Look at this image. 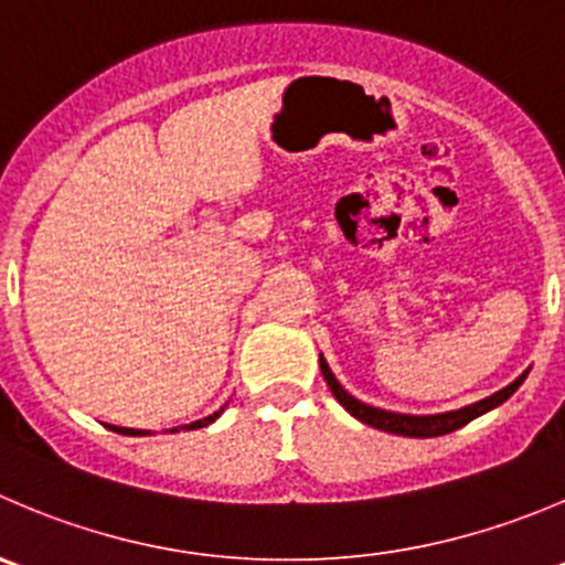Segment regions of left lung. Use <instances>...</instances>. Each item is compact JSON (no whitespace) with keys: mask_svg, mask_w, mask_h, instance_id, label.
<instances>
[{"mask_svg":"<svg viewBox=\"0 0 565 565\" xmlns=\"http://www.w3.org/2000/svg\"><path fill=\"white\" fill-rule=\"evenodd\" d=\"M320 370H322V377H326L328 388H331V394L339 399V405H342L350 416H355V419L370 425V428L386 430V434H394V436H408V439H434V436H445V434H452V430L463 428V425H469L472 419H478V416L489 414V411H494L497 405L505 403V399L522 386L524 377H527L530 372L524 370L522 375H519L513 383H508L505 388H500V392H494L491 397L478 399V403L472 405H463V408L445 411V414H397V411L375 408V405H366L361 403L359 397H353V394L337 381V375L331 372L328 361L322 359V353H320Z\"/></svg>","mask_w":565,"mask_h":565,"instance_id":"8db88e82","label":"left lung"}]
</instances>
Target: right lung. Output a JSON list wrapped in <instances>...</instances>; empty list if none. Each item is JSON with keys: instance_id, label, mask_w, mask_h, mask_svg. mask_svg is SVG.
Listing matches in <instances>:
<instances>
[{"instance_id": "1", "label": "right lung", "mask_w": 565, "mask_h": 565, "mask_svg": "<svg viewBox=\"0 0 565 565\" xmlns=\"http://www.w3.org/2000/svg\"><path fill=\"white\" fill-rule=\"evenodd\" d=\"M223 411H226V405H223L221 411H215V414H210V416H204V419H195V422H190V425H182V428H171L173 434H177V430H199V428H206V425H212V422L217 419V416L223 414ZM109 430H115V434H120V436H151V430H137V428H118V425H107Z\"/></svg>"}]
</instances>
